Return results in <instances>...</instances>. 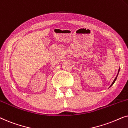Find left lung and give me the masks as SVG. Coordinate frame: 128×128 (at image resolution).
Here are the masks:
<instances>
[{"label": "left lung", "instance_id": "left-lung-1", "mask_svg": "<svg viewBox=\"0 0 128 128\" xmlns=\"http://www.w3.org/2000/svg\"><path fill=\"white\" fill-rule=\"evenodd\" d=\"M120 69H119V70H118V74H117V75H116V78H115V79H114V81H113V82H112V84H111V86H110V87H111V86H112V85L114 84V83H115V81H116V78H117V77H118V73H119V72H120Z\"/></svg>", "mask_w": 128, "mask_h": 128}]
</instances>
